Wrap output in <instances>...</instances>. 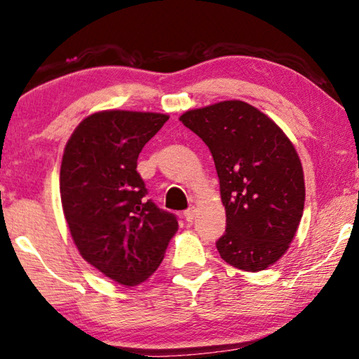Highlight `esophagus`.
Here are the masks:
<instances>
[{
    "label": "esophagus",
    "mask_w": 359,
    "mask_h": 359,
    "mask_svg": "<svg viewBox=\"0 0 359 359\" xmlns=\"http://www.w3.org/2000/svg\"><path fill=\"white\" fill-rule=\"evenodd\" d=\"M195 214H196L195 208H191V209H189V210H185V212H184V219H185L187 222H193V219H195Z\"/></svg>",
    "instance_id": "34e87169"
}]
</instances>
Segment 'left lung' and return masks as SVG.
I'll use <instances>...</instances> for the list:
<instances>
[{
	"instance_id": "obj_1",
	"label": "left lung",
	"mask_w": 359,
	"mask_h": 359,
	"mask_svg": "<svg viewBox=\"0 0 359 359\" xmlns=\"http://www.w3.org/2000/svg\"><path fill=\"white\" fill-rule=\"evenodd\" d=\"M179 119L212 153L226 214L215 243L220 257L244 271L269 269L286 254L304 214V168L292 142L243 100L195 108Z\"/></svg>"
}]
</instances>
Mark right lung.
Returning <instances> with one entry per match:
<instances>
[{
    "instance_id": "obj_1",
    "label": "right lung",
    "mask_w": 359,
    "mask_h": 359,
    "mask_svg": "<svg viewBox=\"0 0 359 359\" xmlns=\"http://www.w3.org/2000/svg\"><path fill=\"white\" fill-rule=\"evenodd\" d=\"M169 119L151 111L102 110L78 124L60 166V200L81 257L123 286L151 276L179 229L147 200L137 172L144 145Z\"/></svg>"
}]
</instances>
